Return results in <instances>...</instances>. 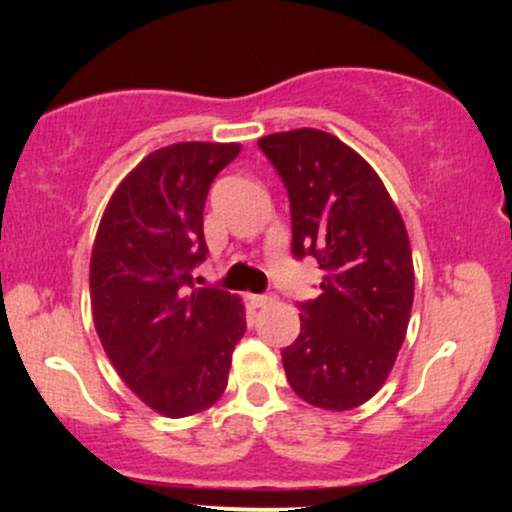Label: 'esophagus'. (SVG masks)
<instances>
[{
  "label": "esophagus",
  "mask_w": 512,
  "mask_h": 512,
  "mask_svg": "<svg viewBox=\"0 0 512 512\" xmlns=\"http://www.w3.org/2000/svg\"><path fill=\"white\" fill-rule=\"evenodd\" d=\"M276 301V298L272 296V293H257V296H250V303L255 305V308H267V305H272Z\"/></svg>",
  "instance_id": "34e87169"
}]
</instances>
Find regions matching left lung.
Wrapping results in <instances>:
<instances>
[{
	"label": "left lung",
	"mask_w": 512,
	"mask_h": 512,
	"mask_svg": "<svg viewBox=\"0 0 512 512\" xmlns=\"http://www.w3.org/2000/svg\"><path fill=\"white\" fill-rule=\"evenodd\" d=\"M284 180L291 250L325 272L320 296L298 305L301 334L281 351L298 397L346 411L368 402L390 375L414 303L407 228L373 168L320 129L262 137Z\"/></svg>",
	"instance_id": "8db88e82"
}]
</instances>
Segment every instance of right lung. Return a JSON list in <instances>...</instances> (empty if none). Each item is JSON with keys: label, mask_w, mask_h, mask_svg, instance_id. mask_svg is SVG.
<instances>
[{"label": "right lung", "mask_w": 512, "mask_h": 512, "mask_svg": "<svg viewBox=\"0 0 512 512\" xmlns=\"http://www.w3.org/2000/svg\"><path fill=\"white\" fill-rule=\"evenodd\" d=\"M240 144L182 142L139 163L110 197L91 252L96 332L129 390L170 419L204 411L228 385L245 334L238 296L204 286V202Z\"/></svg>", "instance_id": "add662e5"}]
</instances>
